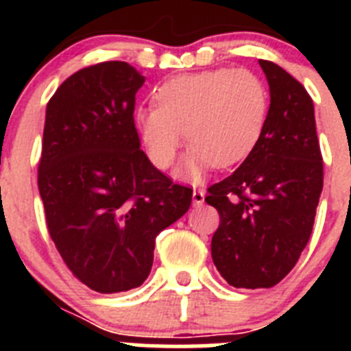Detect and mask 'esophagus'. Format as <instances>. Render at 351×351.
Here are the masks:
<instances>
[{
  "mask_svg": "<svg viewBox=\"0 0 351 351\" xmlns=\"http://www.w3.org/2000/svg\"><path fill=\"white\" fill-rule=\"evenodd\" d=\"M204 200H206V193H204V190H193V204H195V206H202Z\"/></svg>",
  "mask_w": 351,
  "mask_h": 351,
  "instance_id": "obj_1",
  "label": "esophagus"
}]
</instances>
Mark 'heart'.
Masks as SVG:
<instances>
[{
  "instance_id": "b5f03b06",
  "label": "heart",
  "mask_w": 351,
  "mask_h": 351,
  "mask_svg": "<svg viewBox=\"0 0 351 351\" xmlns=\"http://www.w3.org/2000/svg\"><path fill=\"white\" fill-rule=\"evenodd\" d=\"M156 105L137 110V126L149 158L160 169L173 163L181 142H190L176 170L182 181H198L210 167L228 169L246 160L267 125L269 91L250 70L216 68L165 80Z\"/></svg>"
}]
</instances>
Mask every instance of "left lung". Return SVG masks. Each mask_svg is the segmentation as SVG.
Wrapping results in <instances>:
<instances>
[{"label": "left lung", "instance_id": "8db88e82", "mask_svg": "<svg viewBox=\"0 0 351 351\" xmlns=\"http://www.w3.org/2000/svg\"><path fill=\"white\" fill-rule=\"evenodd\" d=\"M269 82L267 125L232 176L209 188L219 213L213 262L235 288H271L293 269L309 241L324 188L315 107L302 84L260 60Z\"/></svg>", "mask_w": 351, "mask_h": 351}]
</instances>
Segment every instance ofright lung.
<instances>
[{"label":"right lung","instance_id":"right-lung-1","mask_svg":"<svg viewBox=\"0 0 351 351\" xmlns=\"http://www.w3.org/2000/svg\"><path fill=\"white\" fill-rule=\"evenodd\" d=\"M145 77L125 61L88 66L45 110L38 190L47 228L75 278L98 293L137 288L161 230L191 206L141 149L133 110Z\"/></svg>","mask_w":351,"mask_h":351}]
</instances>
